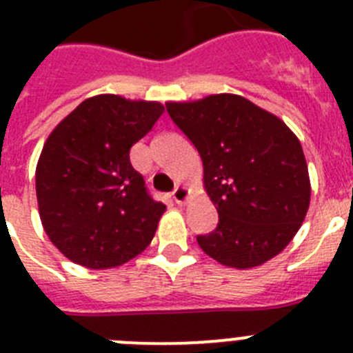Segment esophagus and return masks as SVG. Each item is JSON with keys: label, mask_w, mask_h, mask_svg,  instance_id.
<instances>
[{"label": "esophagus", "mask_w": 353, "mask_h": 353, "mask_svg": "<svg viewBox=\"0 0 353 353\" xmlns=\"http://www.w3.org/2000/svg\"><path fill=\"white\" fill-rule=\"evenodd\" d=\"M191 196V191L185 185H176L173 191V199L176 205H185V201Z\"/></svg>", "instance_id": "obj_1"}]
</instances>
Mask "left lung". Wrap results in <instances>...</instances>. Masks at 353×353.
<instances>
[{
    "mask_svg": "<svg viewBox=\"0 0 353 353\" xmlns=\"http://www.w3.org/2000/svg\"><path fill=\"white\" fill-rule=\"evenodd\" d=\"M168 113L203 161V185L219 223L198 235L221 265L252 269L292 242L311 183L297 136L281 118L233 93L168 102Z\"/></svg>",
    "mask_w": 353,
    "mask_h": 353,
    "instance_id": "8db88e82",
    "label": "left lung"
}]
</instances>
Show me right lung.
Instances as JSON below:
<instances>
[{
    "instance_id": "add662e5",
    "label": "right lung",
    "mask_w": 353,
    "mask_h": 353,
    "mask_svg": "<svg viewBox=\"0 0 353 353\" xmlns=\"http://www.w3.org/2000/svg\"><path fill=\"white\" fill-rule=\"evenodd\" d=\"M164 113L161 102L90 97L54 127L35 171L49 240L86 269L127 263L152 242L166 205L152 199L130 146Z\"/></svg>"
}]
</instances>
